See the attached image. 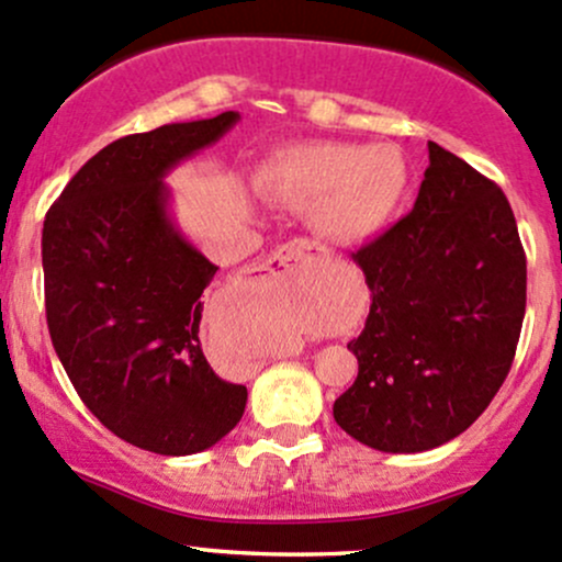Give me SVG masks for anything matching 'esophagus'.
I'll list each match as a JSON object with an SVG mask.
<instances>
[{"instance_id":"esophagus-1","label":"esophagus","mask_w":562,"mask_h":562,"mask_svg":"<svg viewBox=\"0 0 562 562\" xmlns=\"http://www.w3.org/2000/svg\"><path fill=\"white\" fill-rule=\"evenodd\" d=\"M304 258H325V250L317 248L314 243H306V239H293V243L282 245L280 250L271 256L269 261V274H280V271L295 267L299 261H304Z\"/></svg>"}]
</instances>
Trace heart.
<instances>
[{
    "instance_id": "b5f03b06",
    "label": "heart",
    "mask_w": 562,
    "mask_h": 562,
    "mask_svg": "<svg viewBox=\"0 0 562 562\" xmlns=\"http://www.w3.org/2000/svg\"><path fill=\"white\" fill-rule=\"evenodd\" d=\"M258 183L293 207L310 205L319 237L362 245L394 224L411 191V165L392 144L317 140L271 157Z\"/></svg>"
}]
</instances>
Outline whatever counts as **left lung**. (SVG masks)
Segmentation results:
<instances>
[{"mask_svg": "<svg viewBox=\"0 0 562 562\" xmlns=\"http://www.w3.org/2000/svg\"><path fill=\"white\" fill-rule=\"evenodd\" d=\"M373 304L349 341L355 384L333 418L362 446L422 453L470 429L515 360L526 252L496 183L429 140L416 205L351 252Z\"/></svg>", "mask_w": 562, "mask_h": 562, "instance_id": "obj_1", "label": "left lung"}]
</instances>
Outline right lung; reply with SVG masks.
Segmentation results:
<instances>
[{"instance_id":"obj_1","label":"right lung","mask_w":562,"mask_h":562,"mask_svg":"<svg viewBox=\"0 0 562 562\" xmlns=\"http://www.w3.org/2000/svg\"><path fill=\"white\" fill-rule=\"evenodd\" d=\"M239 122H172L125 135L79 168L42 229L47 328L92 416L159 456L207 451L243 418L248 390L207 366L202 291L215 263L172 221L165 176Z\"/></svg>"}]
</instances>
